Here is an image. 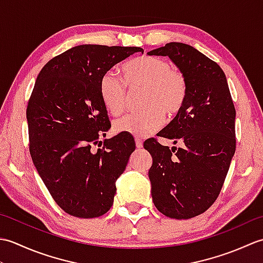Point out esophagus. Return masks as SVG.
I'll return each mask as SVG.
<instances>
[{
	"label": "esophagus",
	"instance_id": "obj_1",
	"mask_svg": "<svg viewBox=\"0 0 263 263\" xmlns=\"http://www.w3.org/2000/svg\"><path fill=\"white\" fill-rule=\"evenodd\" d=\"M136 146H137L138 149H140V148L143 147V143H142V141L139 138H136Z\"/></svg>",
	"mask_w": 263,
	"mask_h": 263
}]
</instances>
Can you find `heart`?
I'll return each mask as SVG.
<instances>
[{"label": "heart", "mask_w": 263, "mask_h": 263, "mask_svg": "<svg viewBox=\"0 0 263 263\" xmlns=\"http://www.w3.org/2000/svg\"><path fill=\"white\" fill-rule=\"evenodd\" d=\"M124 81L114 72H106L99 82L102 102L111 115H120L125 108L127 89L143 91L138 113L127 114L114 122V131L135 137L152 135L163 125L164 115L174 117L186 100L187 83L181 71L172 69L167 61L143 55L122 66Z\"/></svg>", "instance_id": "heart-1"}]
</instances>
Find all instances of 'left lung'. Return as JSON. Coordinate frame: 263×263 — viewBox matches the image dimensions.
Masks as SVG:
<instances>
[{"label":"left lung","mask_w":263,"mask_h":263,"mask_svg":"<svg viewBox=\"0 0 263 263\" xmlns=\"http://www.w3.org/2000/svg\"><path fill=\"white\" fill-rule=\"evenodd\" d=\"M148 55L168 57L187 83L182 110L159 132L182 148L156 139L143 143L153 157L149 170L153 201L161 214L189 219L215 202L236 148L235 107L224 71L183 43H168Z\"/></svg>","instance_id":"1"}]
</instances>
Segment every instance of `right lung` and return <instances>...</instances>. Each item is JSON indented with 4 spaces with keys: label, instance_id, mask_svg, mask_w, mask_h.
Segmentation results:
<instances>
[{
    "label": "right lung",
    "instance_id": "right-lung-1",
    "mask_svg": "<svg viewBox=\"0 0 263 263\" xmlns=\"http://www.w3.org/2000/svg\"><path fill=\"white\" fill-rule=\"evenodd\" d=\"M140 47L80 45L39 72L27 107L29 150L39 176L61 208L79 218L106 214L115 182L135 152L125 133L105 139L110 123L99 93L102 77Z\"/></svg>",
    "mask_w": 263,
    "mask_h": 263
}]
</instances>
